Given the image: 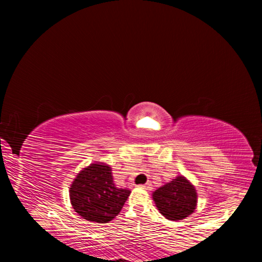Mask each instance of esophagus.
Returning a JSON list of instances; mask_svg holds the SVG:
<instances>
[{
	"mask_svg": "<svg viewBox=\"0 0 262 262\" xmlns=\"http://www.w3.org/2000/svg\"><path fill=\"white\" fill-rule=\"evenodd\" d=\"M141 187L143 188V189H145V190H151L152 189V185H151V183H147V184L142 185Z\"/></svg>",
	"mask_w": 262,
	"mask_h": 262,
	"instance_id": "esophagus-1",
	"label": "esophagus"
}]
</instances>
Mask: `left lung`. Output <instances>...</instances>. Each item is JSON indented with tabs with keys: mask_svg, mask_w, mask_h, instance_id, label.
Returning a JSON list of instances; mask_svg holds the SVG:
<instances>
[{
	"mask_svg": "<svg viewBox=\"0 0 262 262\" xmlns=\"http://www.w3.org/2000/svg\"><path fill=\"white\" fill-rule=\"evenodd\" d=\"M159 212L168 221H181L192 215L198 206L195 186L184 176H177L170 183L152 193Z\"/></svg>",
	"mask_w": 262,
	"mask_h": 262,
	"instance_id": "1",
	"label": "left lung"
}]
</instances>
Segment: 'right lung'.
Wrapping results in <instances>:
<instances>
[{
    "instance_id": "obj_1",
    "label": "right lung",
    "mask_w": 262,
    "mask_h": 262,
    "mask_svg": "<svg viewBox=\"0 0 262 262\" xmlns=\"http://www.w3.org/2000/svg\"><path fill=\"white\" fill-rule=\"evenodd\" d=\"M129 194V189L117 187L112 167L103 162L84 167L69 187L74 210L84 220L103 224L119 215Z\"/></svg>"
}]
</instances>
